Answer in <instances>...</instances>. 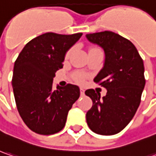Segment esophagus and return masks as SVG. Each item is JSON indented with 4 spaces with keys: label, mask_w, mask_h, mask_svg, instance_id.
Returning a JSON list of instances; mask_svg holds the SVG:
<instances>
[{
    "label": "esophagus",
    "mask_w": 156,
    "mask_h": 156,
    "mask_svg": "<svg viewBox=\"0 0 156 156\" xmlns=\"http://www.w3.org/2000/svg\"><path fill=\"white\" fill-rule=\"evenodd\" d=\"M80 95L83 96L84 95V90L83 89H80Z\"/></svg>",
    "instance_id": "34e87169"
}]
</instances>
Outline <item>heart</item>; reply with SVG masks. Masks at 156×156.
Returning <instances> with one entry per match:
<instances>
[{"instance_id":"1","label":"heart","mask_w":156,"mask_h":156,"mask_svg":"<svg viewBox=\"0 0 156 156\" xmlns=\"http://www.w3.org/2000/svg\"><path fill=\"white\" fill-rule=\"evenodd\" d=\"M101 51L99 48H98V47H91L90 49V51ZM73 47H71L67 51H66V55H65V58H66V59H67L69 58L71 55H72V53H73ZM73 79H74V81L75 82H77L78 83H83L84 82V80H85V76L83 75V73H75L73 74Z\"/></svg>"}]
</instances>
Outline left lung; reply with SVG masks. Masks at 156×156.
<instances>
[{
	"label": "left lung",
	"mask_w": 156,
	"mask_h": 156,
	"mask_svg": "<svg viewBox=\"0 0 156 156\" xmlns=\"http://www.w3.org/2000/svg\"><path fill=\"white\" fill-rule=\"evenodd\" d=\"M86 38L105 50V66L94 82L107 90L103 98L93 89L85 90L93 103L86 122L98 135H115L129 124L140 105L146 81L143 60L131 41L113 32L89 34Z\"/></svg>",
	"instance_id": "left-lung-1"
}]
</instances>
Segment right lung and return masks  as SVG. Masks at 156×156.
I'll return each instance as SVG.
<instances>
[{
	"instance_id": "obj_1",
	"label": "right lung",
	"mask_w": 156,
	"mask_h": 156,
	"mask_svg": "<svg viewBox=\"0 0 156 156\" xmlns=\"http://www.w3.org/2000/svg\"><path fill=\"white\" fill-rule=\"evenodd\" d=\"M82 33H46L30 41L14 62L12 84L17 110L26 125L40 135H53L66 125L68 111L78 99L77 85L52 87L66 52Z\"/></svg>"
}]
</instances>
